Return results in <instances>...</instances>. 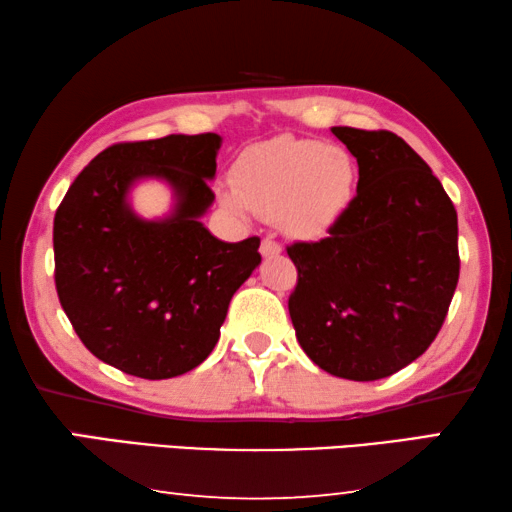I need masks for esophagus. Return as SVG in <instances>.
I'll return each mask as SVG.
<instances>
[{
    "mask_svg": "<svg viewBox=\"0 0 512 512\" xmlns=\"http://www.w3.org/2000/svg\"><path fill=\"white\" fill-rule=\"evenodd\" d=\"M259 253H262L264 257H275V255L282 253V246L273 239H264L262 246H259Z\"/></svg>",
    "mask_w": 512,
    "mask_h": 512,
    "instance_id": "esophagus-1",
    "label": "esophagus"
}]
</instances>
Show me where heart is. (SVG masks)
<instances>
[{"label": "heart", "instance_id": "1", "mask_svg": "<svg viewBox=\"0 0 512 512\" xmlns=\"http://www.w3.org/2000/svg\"><path fill=\"white\" fill-rule=\"evenodd\" d=\"M357 167L339 144L280 135L248 146L235 164L223 203L235 212L277 219L296 237H316L348 210Z\"/></svg>", "mask_w": 512, "mask_h": 512}]
</instances>
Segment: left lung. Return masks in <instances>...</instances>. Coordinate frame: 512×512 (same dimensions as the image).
Masks as SVG:
<instances>
[{"label": "left lung", "mask_w": 512, "mask_h": 512, "mask_svg": "<svg viewBox=\"0 0 512 512\" xmlns=\"http://www.w3.org/2000/svg\"><path fill=\"white\" fill-rule=\"evenodd\" d=\"M357 158V196L320 241L287 253L300 348L334 377L375 381L429 348L458 284V219L440 180L391 131L334 126Z\"/></svg>", "instance_id": "1"}]
</instances>
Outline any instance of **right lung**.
I'll list each match as a JSON object with an SVG mask.
<instances>
[{
	"instance_id": "1",
	"label": "right lung",
	"mask_w": 512,
	"mask_h": 512,
	"mask_svg": "<svg viewBox=\"0 0 512 512\" xmlns=\"http://www.w3.org/2000/svg\"><path fill=\"white\" fill-rule=\"evenodd\" d=\"M219 149L216 133L112 144L58 205V300L85 348L126 375L169 379L203 363L232 296L262 262L257 237L228 244L201 223ZM142 177L174 189L167 220L132 212L127 194Z\"/></svg>"
}]
</instances>
